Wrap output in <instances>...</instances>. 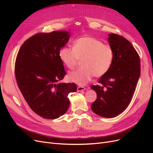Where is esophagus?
<instances>
[{
  "label": "esophagus",
  "mask_w": 153,
  "mask_h": 153,
  "mask_svg": "<svg viewBox=\"0 0 153 153\" xmlns=\"http://www.w3.org/2000/svg\"><path fill=\"white\" fill-rule=\"evenodd\" d=\"M85 89V88L84 86H78L77 87V91L78 92H81L84 91Z\"/></svg>",
  "instance_id": "1"
}]
</instances>
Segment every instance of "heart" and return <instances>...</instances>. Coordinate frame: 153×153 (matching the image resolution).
Segmentation results:
<instances>
[{
  "label": "heart",
  "instance_id": "obj_1",
  "mask_svg": "<svg viewBox=\"0 0 153 153\" xmlns=\"http://www.w3.org/2000/svg\"><path fill=\"white\" fill-rule=\"evenodd\" d=\"M59 56L64 65L71 69L82 60V66L69 73L68 78L78 85H84L93 76L101 77L107 73L114 61V53L110 45L92 37L84 36L75 41L73 48H61Z\"/></svg>",
  "mask_w": 153,
  "mask_h": 153
}]
</instances>
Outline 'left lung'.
<instances>
[{
    "label": "left lung",
    "instance_id": "8db88e82",
    "mask_svg": "<svg viewBox=\"0 0 153 153\" xmlns=\"http://www.w3.org/2000/svg\"><path fill=\"white\" fill-rule=\"evenodd\" d=\"M108 38L114 53L109 70L100 78V85H92L97 99L91 108L97 115L117 116L130 103L140 75V59L133 45L124 37L110 34Z\"/></svg>",
    "mask_w": 153,
    "mask_h": 153
}]
</instances>
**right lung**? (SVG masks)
<instances>
[{"label": "right lung", "mask_w": 153, "mask_h": 153, "mask_svg": "<svg viewBox=\"0 0 153 153\" xmlns=\"http://www.w3.org/2000/svg\"><path fill=\"white\" fill-rule=\"evenodd\" d=\"M70 34L65 30L36 34L23 43L17 54L15 74L17 84L30 108L39 116L59 117L69 106L68 94L75 83H61L66 75L59 56Z\"/></svg>", "instance_id": "obj_1"}]
</instances>
